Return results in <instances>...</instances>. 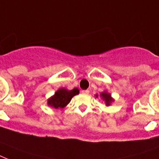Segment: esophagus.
Returning a JSON list of instances; mask_svg holds the SVG:
<instances>
[{"label": "esophagus", "mask_w": 159, "mask_h": 159, "mask_svg": "<svg viewBox=\"0 0 159 159\" xmlns=\"http://www.w3.org/2000/svg\"><path fill=\"white\" fill-rule=\"evenodd\" d=\"M82 94L87 95V94H89L90 91L89 90H84V91H82Z\"/></svg>", "instance_id": "34e87169"}]
</instances>
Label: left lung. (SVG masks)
<instances>
[{"mask_svg": "<svg viewBox=\"0 0 159 159\" xmlns=\"http://www.w3.org/2000/svg\"><path fill=\"white\" fill-rule=\"evenodd\" d=\"M100 97H101V98L104 101L106 106H110L112 102H115V99L111 97V93H109V92H107L106 91H104L103 92H102V93L100 94ZM96 97L97 98V97H98V95H96Z\"/></svg>", "mask_w": 159, "mask_h": 159, "instance_id": "obj_1", "label": "left lung"}]
</instances>
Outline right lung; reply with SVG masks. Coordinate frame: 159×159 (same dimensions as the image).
<instances>
[{
    "instance_id": "1",
    "label": "right lung",
    "mask_w": 159,
    "mask_h": 159,
    "mask_svg": "<svg viewBox=\"0 0 159 159\" xmlns=\"http://www.w3.org/2000/svg\"><path fill=\"white\" fill-rule=\"evenodd\" d=\"M77 94H79V89L77 88L72 90H67L63 87L59 88L56 91L53 96L48 98L47 104L54 109L64 108L71 102L72 97Z\"/></svg>"
}]
</instances>
